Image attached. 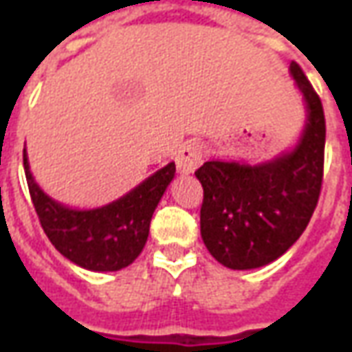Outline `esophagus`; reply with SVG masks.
Masks as SVG:
<instances>
[{"instance_id":"obj_1","label":"esophagus","mask_w":352,"mask_h":352,"mask_svg":"<svg viewBox=\"0 0 352 352\" xmlns=\"http://www.w3.org/2000/svg\"><path fill=\"white\" fill-rule=\"evenodd\" d=\"M201 162H204V146L196 141L184 143L175 156L177 169H179V173H184V175L194 173L201 166Z\"/></svg>"}]
</instances>
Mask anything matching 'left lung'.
Returning a JSON list of instances; mask_svg holds the SVG:
<instances>
[{"mask_svg":"<svg viewBox=\"0 0 352 352\" xmlns=\"http://www.w3.org/2000/svg\"><path fill=\"white\" fill-rule=\"evenodd\" d=\"M290 73L307 105V122L294 151L260 166L213 160L196 171L204 186V243L230 270H254L279 258L307 228L318 204L324 111L302 67L292 62Z\"/></svg>","mask_w":352,"mask_h":352,"instance_id":"obj_1","label":"left lung"}]
</instances>
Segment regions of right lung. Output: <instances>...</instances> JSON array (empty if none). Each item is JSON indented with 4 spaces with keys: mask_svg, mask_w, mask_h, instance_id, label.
Segmentation results:
<instances>
[{
    "mask_svg": "<svg viewBox=\"0 0 352 352\" xmlns=\"http://www.w3.org/2000/svg\"><path fill=\"white\" fill-rule=\"evenodd\" d=\"M24 171L35 213L50 243L85 270L118 272L143 251L154 209L175 177V164L169 162L113 204L85 211L58 204L37 186L26 151Z\"/></svg>",
    "mask_w": 352,
    "mask_h": 352,
    "instance_id": "1",
    "label": "right lung"
}]
</instances>
